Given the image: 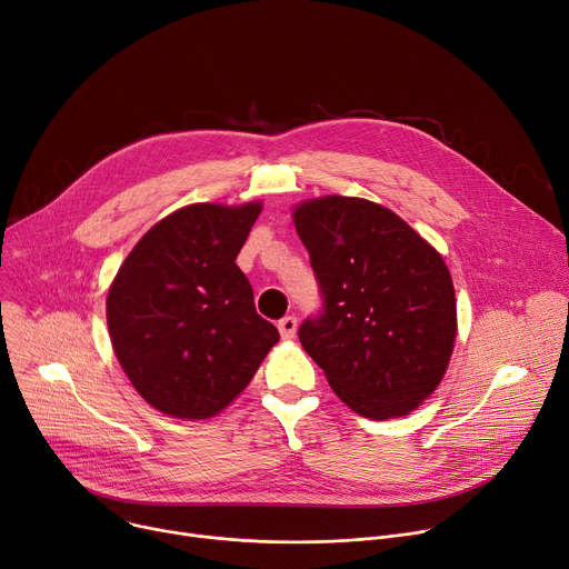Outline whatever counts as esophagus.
I'll list each match as a JSON object with an SVG mask.
<instances>
[{
	"mask_svg": "<svg viewBox=\"0 0 569 569\" xmlns=\"http://www.w3.org/2000/svg\"><path fill=\"white\" fill-rule=\"evenodd\" d=\"M279 333L283 340H292L297 333V318L286 316L283 320H279Z\"/></svg>",
	"mask_w": 569,
	"mask_h": 569,
	"instance_id": "esophagus-1",
	"label": "esophagus"
}]
</instances>
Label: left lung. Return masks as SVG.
I'll return each instance as SVG.
<instances>
[{"instance_id": "left-lung-1", "label": "left lung", "mask_w": 569, "mask_h": 569, "mask_svg": "<svg viewBox=\"0 0 569 569\" xmlns=\"http://www.w3.org/2000/svg\"><path fill=\"white\" fill-rule=\"evenodd\" d=\"M325 313L299 343L363 419H400L441 385L458 336V301L441 253L393 210L359 197L292 208Z\"/></svg>"}]
</instances>
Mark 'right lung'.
Wrapping results in <instances>:
<instances>
[{
  "instance_id": "add662e5",
  "label": "right lung",
  "mask_w": 569,
  "mask_h": 569,
  "mask_svg": "<svg viewBox=\"0 0 569 569\" xmlns=\"http://www.w3.org/2000/svg\"><path fill=\"white\" fill-rule=\"evenodd\" d=\"M262 210L192 203L132 247L107 292V329L137 393L184 421L221 413L279 343L236 258Z\"/></svg>"
}]
</instances>
